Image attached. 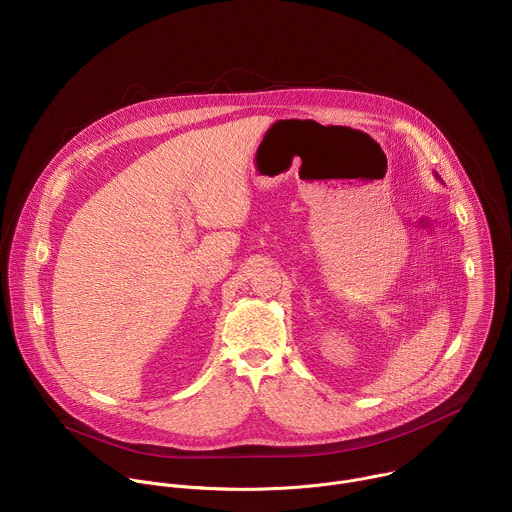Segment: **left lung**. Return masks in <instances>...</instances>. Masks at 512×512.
I'll use <instances>...</instances> for the list:
<instances>
[{
    "label": "left lung",
    "mask_w": 512,
    "mask_h": 512,
    "mask_svg": "<svg viewBox=\"0 0 512 512\" xmlns=\"http://www.w3.org/2000/svg\"><path fill=\"white\" fill-rule=\"evenodd\" d=\"M435 177H437V179H439V175H437V173H435Z\"/></svg>",
    "instance_id": "1"
}]
</instances>
